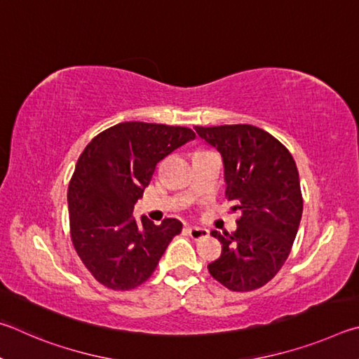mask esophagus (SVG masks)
<instances>
[{"label":"esophagus","mask_w":359,"mask_h":359,"mask_svg":"<svg viewBox=\"0 0 359 359\" xmlns=\"http://www.w3.org/2000/svg\"><path fill=\"white\" fill-rule=\"evenodd\" d=\"M186 231H187V235H189L192 240H196V241L210 236V231L206 229H202V227H187Z\"/></svg>","instance_id":"esophagus-1"}]
</instances>
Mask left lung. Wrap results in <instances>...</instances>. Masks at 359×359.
Masks as SVG:
<instances>
[{
  "label": "left lung",
  "instance_id": "1",
  "mask_svg": "<svg viewBox=\"0 0 359 359\" xmlns=\"http://www.w3.org/2000/svg\"><path fill=\"white\" fill-rule=\"evenodd\" d=\"M196 132L222 156L225 196L240 211L233 233L211 235L222 254L210 274L231 292H250L268 284L284 265L303 215L297 163L284 144L250 124H225Z\"/></svg>",
  "mask_w": 359,
  "mask_h": 359
}]
</instances>
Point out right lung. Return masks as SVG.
I'll return each mask as SVG.
<instances>
[{"mask_svg":"<svg viewBox=\"0 0 359 359\" xmlns=\"http://www.w3.org/2000/svg\"><path fill=\"white\" fill-rule=\"evenodd\" d=\"M189 128L129 121L105 129L80 154L67 189L71 238L94 279L111 290L142 285L183 224L137 221L134 205L157 162L194 140Z\"/></svg>","mask_w":359,"mask_h":359,"instance_id":"add662e5","label":"right lung"}]
</instances>
